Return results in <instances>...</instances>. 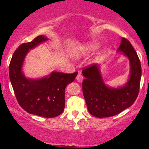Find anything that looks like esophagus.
<instances>
[{
  "label": "esophagus",
  "instance_id": "obj_1",
  "mask_svg": "<svg viewBox=\"0 0 149 149\" xmlns=\"http://www.w3.org/2000/svg\"><path fill=\"white\" fill-rule=\"evenodd\" d=\"M76 80L77 81L79 82V83H82L83 80V76H82L81 73H78L76 76Z\"/></svg>",
  "mask_w": 149,
  "mask_h": 149
}]
</instances>
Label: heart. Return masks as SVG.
<instances>
[{
    "label": "heart",
    "instance_id": "heart-1",
    "mask_svg": "<svg viewBox=\"0 0 149 149\" xmlns=\"http://www.w3.org/2000/svg\"><path fill=\"white\" fill-rule=\"evenodd\" d=\"M98 47V44L95 42H90L88 43L85 44L80 46L79 48L78 49V51L76 52L77 56H84L86 54H90L95 50H96Z\"/></svg>",
    "mask_w": 149,
    "mask_h": 149
}]
</instances>
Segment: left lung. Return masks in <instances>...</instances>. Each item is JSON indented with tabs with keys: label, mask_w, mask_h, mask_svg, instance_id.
Segmentation results:
<instances>
[{
	"label": "left lung",
	"mask_w": 149,
	"mask_h": 149,
	"mask_svg": "<svg viewBox=\"0 0 149 149\" xmlns=\"http://www.w3.org/2000/svg\"><path fill=\"white\" fill-rule=\"evenodd\" d=\"M118 52L128 58L130 66V78L123 86L111 88L104 83L97 64L82 71L85 79L83 92L88 111L97 118L113 116L131 107L136 100L139 90L141 66L137 53L127 39L122 38Z\"/></svg>",
	"instance_id": "8db88e82"
}]
</instances>
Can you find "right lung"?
Returning <instances> with one entry per match:
<instances>
[{"instance_id":"obj_1","label":"right lung","mask_w":149,"mask_h":149,"mask_svg":"<svg viewBox=\"0 0 149 149\" xmlns=\"http://www.w3.org/2000/svg\"><path fill=\"white\" fill-rule=\"evenodd\" d=\"M47 40L45 36H39L19 46L10 61L9 75L20 107L29 113L49 118L57 117L64 111L65 88L75 80L78 72L66 74L53 71L40 79L25 76L22 66L26 54L30 49Z\"/></svg>"}]
</instances>
